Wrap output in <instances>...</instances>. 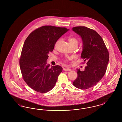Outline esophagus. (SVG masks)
Here are the masks:
<instances>
[{"label": "esophagus", "mask_w": 122, "mask_h": 122, "mask_svg": "<svg viewBox=\"0 0 122 122\" xmlns=\"http://www.w3.org/2000/svg\"><path fill=\"white\" fill-rule=\"evenodd\" d=\"M63 70H64V71H71V69H70L69 68H64V69H63Z\"/></svg>", "instance_id": "obj_1"}]
</instances>
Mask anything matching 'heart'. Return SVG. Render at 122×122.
Listing matches in <instances>:
<instances>
[{
    "mask_svg": "<svg viewBox=\"0 0 122 122\" xmlns=\"http://www.w3.org/2000/svg\"><path fill=\"white\" fill-rule=\"evenodd\" d=\"M69 44L70 45H78V40L77 38H76L75 37H70L69 39ZM58 41H57L56 44H55V46L57 45Z\"/></svg>",
    "mask_w": 122,
    "mask_h": 122,
    "instance_id": "obj_1",
    "label": "heart"
}]
</instances>
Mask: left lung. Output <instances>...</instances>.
I'll use <instances>...</instances> for the list:
<instances>
[{
	"instance_id": "1",
	"label": "left lung",
	"mask_w": 122,
	"mask_h": 122,
	"mask_svg": "<svg viewBox=\"0 0 122 122\" xmlns=\"http://www.w3.org/2000/svg\"><path fill=\"white\" fill-rule=\"evenodd\" d=\"M72 30L80 36L83 42L81 58L87 61L85 70H77V78L73 85L82 90L95 86L104 76L109 61V53L98 33L85 26H76Z\"/></svg>"
}]
</instances>
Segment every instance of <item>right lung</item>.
<instances>
[{"label":"right lung","instance_id":"obj_1","mask_svg":"<svg viewBox=\"0 0 122 122\" xmlns=\"http://www.w3.org/2000/svg\"><path fill=\"white\" fill-rule=\"evenodd\" d=\"M69 29L45 25L32 31L24 42L20 66L24 81L35 91L45 93L54 87L63 68L46 64L58 39Z\"/></svg>","mask_w":122,"mask_h":122}]
</instances>
